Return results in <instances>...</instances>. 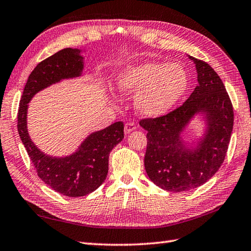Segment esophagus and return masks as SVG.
<instances>
[{"instance_id": "1", "label": "esophagus", "mask_w": 251, "mask_h": 251, "mask_svg": "<svg viewBox=\"0 0 251 251\" xmlns=\"http://www.w3.org/2000/svg\"><path fill=\"white\" fill-rule=\"evenodd\" d=\"M135 129H136L135 123L129 122V123H126V124H125V129H124V131H125L126 135L129 134V132H131L132 130H135Z\"/></svg>"}]
</instances>
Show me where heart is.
Listing matches in <instances>:
<instances>
[{
  "mask_svg": "<svg viewBox=\"0 0 251 251\" xmlns=\"http://www.w3.org/2000/svg\"><path fill=\"white\" fill-rule=\"evenodd\" d=\"M189 78L179 63L142 62L117 74L116 88L122 95H136V111L145 117L168 114L188 89Z\"/></svg>",
  "mask_w": 251,
  "mask_h": 251,
  "instance_id": "1",
  "label": "heart"
}]
</instances>
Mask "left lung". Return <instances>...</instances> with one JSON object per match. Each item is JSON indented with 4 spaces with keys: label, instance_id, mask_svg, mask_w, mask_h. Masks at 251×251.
Listing matches in <instances>:
<instances>
[{
    "label": "left lung",
    "instance_id": "8db88e82",
    "mask_svg": "<svg viewBox=\"0 0 251 251\" xmlns=\"http://www.w3.org/2000/svg\"><path fill=\"white\" fill-rule=\"evenodd\" d=\"M197 71L198 86L178 109L140 121L148 139L145 169L160 188L180 193L197 188L219 171L233 131L234 111L223 81L209 64L188 55ZM196 117L203 132L191 142L184 132Z\"/></svg>",
    "mask_w": 251,
    "mask_h": 251
}]
</instances>
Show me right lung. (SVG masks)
<instances>
[{
    "mask_svg": "<svg viewBox=\"0 0 251 251\" xmlns=\"http://www.w3.org/2000/svg\"><path fill=\"white\" fill-rule=\"evenodd\" d=\"M81 52L66 48L39 63L28 77L18 110V134L38 176L49 187L67 197H81L100 187L109 171L110 152L124 138V124L116 122L88 135L72 154L52 156L39 149L29 136V102L48 87L81 77L85 68Z\"/></svg>",
    "mask_w": 251,
    "mask_h": 251,
    "instance_id": "obj_1",
    "label": "right lung"
}]
</instances>
